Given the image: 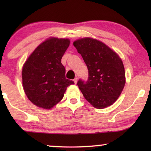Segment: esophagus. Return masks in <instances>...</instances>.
Masks as SVG:
<instances>
[{
  "instance_id": "34e87169",
  "label": "esophagus",
  "mask_w": 151,
  "mask_h": 151,
  "mask_svg": "<svg viewBox=\"0 0 151 151\" xmlns=\"http://www.w3.org/2000/svg\"><path fill=\"white\" fill-rule=\"evenodd\" d=\"M73 81H74V82H75V84L77 83V81H78V78H74Z\"/></svg>"
}]
</instances>
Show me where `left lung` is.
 Segmentation results:
<instances>
[{
  "instance_id": "obj_1",
  "label": "left lung",
  "mask_w": 151,
  "mask_h": 151,
  "mask_svg": "<svg viewBox=\"0 0 151 151\" xmlns=\"http://www.w3.org/2000/svg\"><path fill=\"white\" fill-rule=\"evenodd\" d=\"M73 45L88 69L87 80L79 79L77 82L84 98L95 108L111 106L125 85L124 67L120 58L104 43L93 38L77 40Z\"/></svg>"
}]
</instances>
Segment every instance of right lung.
<instances>
[{"instance_id":"obj_1","label":"right lung","mask_w":151,"mask_h":151,"mask_svg":"<svg viewBox=\"0 0 151 151\" xmlns=\"http://www.w3.org/2000/svg\"><path fill=\"white\" fill-rule=\"evenodd\" d=\"M68 39L51 38L39 45L24 63L22 85L29 100L36 106L49 109L64 96L74 82L65 77L62 57L69 46Z\"/></svg>"}]
</instances>
